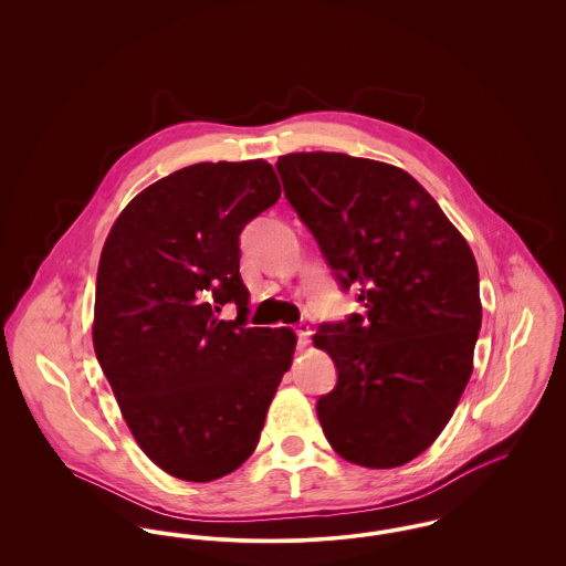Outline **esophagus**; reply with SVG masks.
Wrapping results in <instances>:
<instances>
[{
	"mask_svg": "<svg viewBox=\"0 0 566 566\" xmlns=\"http://www.w3.org/2000/svg\"><path fill=\"white\" fill-rule=\"evenodd\" d=\"M296 333V348L298 350H303V348H307V344H310V337H312V328H310V324L298 323L295 326Z\"/></svg>",
	"mask_w": 566,
	"mask_h": 566,
	"instance_id": "1",
	"label": "esophagus"
}]
</instances>
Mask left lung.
Instances as JSON below:
<instances>
[{
    "mask_svg": "<svg viewBox=\"0 0 566 566\" xmlns=\"http://www.w3.org/2000/svg\"><path fill=\"white\" fill-rule=\"evenodd\" d=\"M284 195L365 316L326 323L316 346L337 367L318 399L324 437L346 460L392 469L450 422L482 328L475 256L407 171L342 153L275 163Z\"/></svg>",
    "mask_w": 566,
    "mask_h": 566,
    "instance_id": "1",
    "label": "left lung"
}]
</instances>
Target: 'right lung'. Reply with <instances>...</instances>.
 I'll use <instances>...</instances> for the list:
<instances>
[{"instance_id": "1", "label": "right lung", "mask_w": 566, "mask_h": 566, "mask_svg": "<svg viewBox=\"0 0 566 566\" xmlns=\"http://www.w3.org/2000/svg\"><path fill=\"white\" fill-rule=\"evenodd\" d=\"M270 163H197L142 190L104 243L93 346L137 446L212 482L259 443L295 333L248 328L243 227L280 199ZM239 305L235 322L219 307Z\"/></svg>"}]
</instances>
